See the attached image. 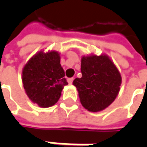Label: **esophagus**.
<instances>
[{"label":"esophagus","instance_id":"obj_1","mask_svg":"<svg viewBox=\"0 0 147 147\" xmlns=\"http://www.w3.org/2000/svg\"><path fill=\"white\" fill-rule=\"evenodd\" d=\"M73 81H74V78H68V82H69V85H71V84L73 83Z\"/></svg>","mask_w":147,"mask_h":147}]
</instances>
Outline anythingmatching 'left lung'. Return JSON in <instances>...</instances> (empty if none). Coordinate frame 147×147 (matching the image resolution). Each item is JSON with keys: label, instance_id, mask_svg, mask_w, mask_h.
Returning <instances> with one entry per match:
<instances>
[{"label": "left lung", "instance_id": "obj_1", "mask_svg": "<svg viewBox=\"0 0 147 147\" xmlns=\"http://www.w3.org/2000/svg\"><path fill=\"white\" fill-rule=\"evenodd\" d=\"M82 78L73 84L78 92L82 106L98 112L108 107L118 96L121 75L111 59L105 55L83 56L81 61Z\"/></svg>", "mask_w": 147, "mask_h": 147}]
</instances>
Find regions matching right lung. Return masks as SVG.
<instances>
[{
    "mask_svg": "<svg viewBox=\"0 0 147 147\" xmlns=\"http://www.w3.org/2000/svg\"><path fill=\"white\" fill-rule=\"evenodd\" d=\"M56 51L35 55L23 69L22 81L28 98L40 107L47 108L55 104L62 89L68 84L65 71L60 65Z\"/></svg>",
    "mask_w": 147,
    "mask_h": 147,
    "instance_id": "obj_1",
    "label": "right lung"
}]
</instances>
